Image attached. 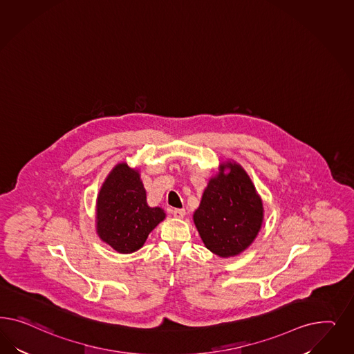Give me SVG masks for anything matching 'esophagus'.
<instances>
[{"instance_id":"obj_1","label":"esophagus","mask_w":354,"mask_h":354,"mask_svg":"<svg viewBox=\"0 0 354 354\" xmlns=\"http://www.w3.org/2000/svg\"><path fill=\"white\" fill-rule=\"evenodd\" d=\"M172 215L175 216V218H178V219H182L185 216V210L184 209H174L172 210Z\"/></svg>"}]
</instances>
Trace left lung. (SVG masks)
Here are the masks:
<instances>
[{"instance_id":"obj_1","label":"left lung","mask_w":354,"mask_h":354,"mask_svg":"<svg viewBox=\"0 0 354 354\" xmlns=\"http://www.w3.org/2000/svg\"><path fill=\"white\" fill-rule=\"evenodd\" d=\"M193 221L205 247L219 257L237 256L253 243L263 222V205L239 163L228 161L219 166L205 188Z\"/></svg>"}]
</instances>
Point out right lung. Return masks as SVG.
<instances>
[{
	"mask_svg": "<svg viewBox=\"0 0 354 354\" xmlns=\"http://www.w3.org/2000/svg\"><path fill=\"white\" fill-rule=\"evenodd\" d=\"M165 216L161 207L148 206L139 170L126 162L111 170L97 196V234L118 253L139 250Z\"/></svg>",
	"mask_w": 354,
	"mask_h": 354,
	"instance_id": "1",
	"label": "right lung"
}]
</instances>
